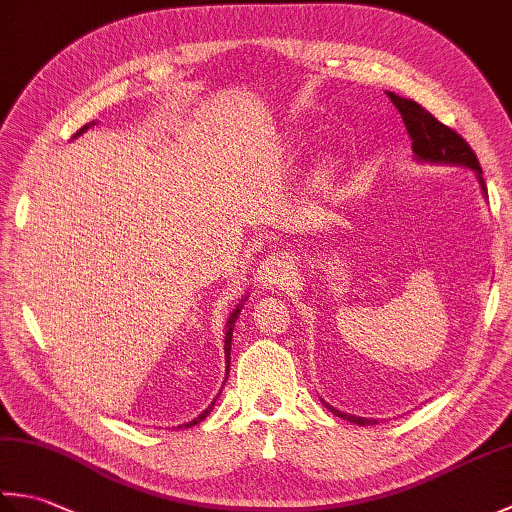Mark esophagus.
I'll return each instance as SVG.
<instances>
[{
    "label": "esophagus",
    "mask_w": 512,
    "mask_h": 512,
    "mask_svg": "<svg viewBox=\"0 0 512 512\" xmlns=\"http://www.w3.org/2000/svg\"><path fill=\"white\" fill-rule=\"evenodd\" d=\"M292 275H295L292 273V262L284 253L268 255L264 262L257 266V284H262L266 288L284 286Z\"/></svg>",
    "instance_id": "1"
}]
</instances>
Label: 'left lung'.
Returning <instances> with one entry per match:
<instances>
[{
	"mask_svg": "<svg viewBox=\"0 0 512 512\" xmlns=\"http://www.w3.org/2000/svg\"><path fill=\"white\" fill-rule=\"evenodd\" d=\"M387 96H389V101L394 103L396 110L400 112L402 123H405V127H407L413 154H416L424 162H449V165H464V167L475 169L482 189L486 193L480 160H477L471 145L466 143V140L458 132H455V129L440 123L436 116L424 110V107L418 103L400 99V96H396L394 92H387ZM332 413L334 416L345 418L350 422L363 424V427L365 424H376L374 420H367V418L347 416V413H343L339 409H332Z\"/></svg>",
	"mask_w": 512,
	"mask_h": 512,
	"instance_id": "obj_1",
	"label": "left lung"
}]
</instances>
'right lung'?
Here are the masks:
<instances>
[{"instance_id": "add662e5", "label": "right lung", "mask_w": 512, "mask_h": 512, "mask_svg": "<svg viewBox=\"0 0 512 512\" xmlns=\"http://www.w3.org/2000/svg\"><path fill=\"white\" fill-rule=\"evenodd\" d=\"M85 129H88V125H85L83 129H81V132H85ZM81 132H76V134H81ZM237 314H239V310H235L233 312V317H231V321H228V330H226V339H224V352H226V363H231V336H233V323H235V317H237ZM226 374H228V369H226ZM213 407H209V409H206L204 413H202V416H198V418H195L193 422H187V424H184V427H193V424H198V422H202L206 416H209V411H211Z\"/></svg>"}]
</instances>
